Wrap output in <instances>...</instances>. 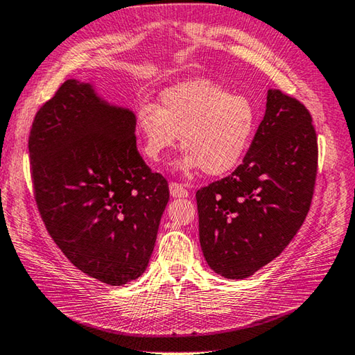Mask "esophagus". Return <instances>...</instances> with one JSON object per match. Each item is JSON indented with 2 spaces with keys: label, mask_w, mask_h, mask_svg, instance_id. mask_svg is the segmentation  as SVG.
<instances>
[{
  "label": "esophagus",
  "mask_w": 355,
  "mask_h": 355,
  "mask_svg": "<svg viewBox=\"0 0 355 355\" xmlns=\"http://www.w3.org/2000/svg\"><path fill=\"white\" fill-rule=\"evenodd\" d=\"M169 191H171V196L175 197V198L189 197V191H187L183 184L175 183V182L169 183Z\"/></svg>",
  "instance_id": "34e87169"
}]
</instances>
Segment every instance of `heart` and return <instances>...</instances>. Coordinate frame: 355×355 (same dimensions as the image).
<instances>
[{
  "label": "heart",
  "instance_id": "obj_1",
  "mask_svg": "<svg viewBox=\"0 0 355 355\" xmlns=\"http://www.w3.org/2000/svg\"><path fill=\"white\" fill-rule=\"evenodd\" d=\"M255 107L246 96L207 80H189L164 89L159 104L141 103L135 128L143 155L158 162L182 135V169H203L212 177L237 168L255 130Z\"/></svg>",
  "mask_w": 355,
  "mask_h": 355
}]
</instances>
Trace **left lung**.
Returning a JSON list of instances; mask_svg holds the SVG:
<instances>
[{
	"label": "left lung",
	"instance_id": "8db88e82",
	"mask_svg": "<svg viewBox=\"0 0 355 355\" xmlns=\"http://www.w3.org/2000/svg\"><path fill=\"white\" fill-rule=\"evenodd\" d=\"M317 159L309 110L269 89L265 116L243 163L196 193L201 251L214 272L248 279L282 254L308 215Z\"/></svg>",
	"mask_w": 355,
	"mask_h": 355
}]
</instances>
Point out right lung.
Instances as JSON below:
<instances>
[{
    "label": "right lung",
    "mask_w": 355,
    "mask_h": 355,
    "mask_svg": "<svg viewBox=\"0 0 355 355\" xmlns=\"http://www.w3.org/2000/svg\"><path fill=\"white\" fill-rule=\"evenodd\" d=\"M29 154L35 201L62 254L110 286L138 279L169 187L137 150L135 114L67 80L35 115Z\"/></svg>",
    "instance_id": "add662e5"
}]
</instances>
